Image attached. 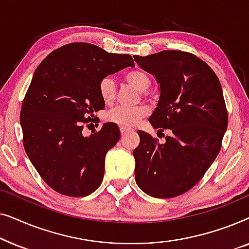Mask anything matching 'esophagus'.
Here are the masks:
<instances>
[{"instance_id":"esophagus-1","label":"esophagus","mask_w":249,"mask_h":249,"mask_svg":"<svg viewBox=\"0 0 249 249\" xmlns=\"http://www.w3.org/2000/svg\"><path fill=\"white\" fill-rule=\"evenodd\" d=\"M120 131H121L122 135H125V134H128V132H131L132 129L127 128V127H121L120 128Z\"/></svg>"}]
</instances>
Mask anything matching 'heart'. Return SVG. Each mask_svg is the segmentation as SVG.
Wrapping results in <instances>:
<instances>
[{"mask_svg": "<svg viewBox=\"0 0 249 249\" xmlns=\"http://www.w3.org/2000/svg\"><path fill=\"white\" fill-rule=\"evenodd\" d=\"M124 79L131 86L137 88L138 90L145 91L151 86V77L144 70L136 69L131 70L124 74ZM98 91L103 100L104 103L111 104L115 97V83L111 77H105L101 80ZM147 114V108L138 107H118L112 110L107 114V119L114 124L124 125V127H131V125L137 124L144 115Z\"/></svg>", "mask_w": 249, "mask_h": 249, "instance_id": "heart-1", "label": "heart"}]
</instances>
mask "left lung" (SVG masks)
<instances>
[{
  "label": "left lung",
  "mask_w": 249,
  "mask_h": 249,
  "mask_svg": "<svg viewBox=\"0 0 249 249\" xmlns=\"http://www.w3.org/2000/svg\"><path fill=\"white\" fill-rule=\"evenodd\" d=\"M134 59L160 85L149 122L158 131H171L160 144L138 130L135 179L147 195L171 198L192 189L219 154L228 127L222 87L209 64L192 53L162 51Z\"/></svg>",
  "instance_id": "left-lung-1"
}]
</instances>
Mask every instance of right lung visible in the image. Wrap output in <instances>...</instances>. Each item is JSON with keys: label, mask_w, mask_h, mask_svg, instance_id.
<instances>
[{"label": "right lung", "mask_w": 249, "mask_h": 249, "mask_svg": "<svg viewBox=\"0 0 249 249\" xmlns=\"http://www.w3.org/2000/svg\"><path fill=\"white\" fill-rule=\"evenodd\" d=\"M127 67H135L129 54L71 43L50 53L34 72L20 112L23 146L55 192L84 197L100 187L105 155L120 139V130L107 122L98 132L84 136V124L105 107L101 80Z\"/></svg>", "instance_id": "1"}]
</instances>
